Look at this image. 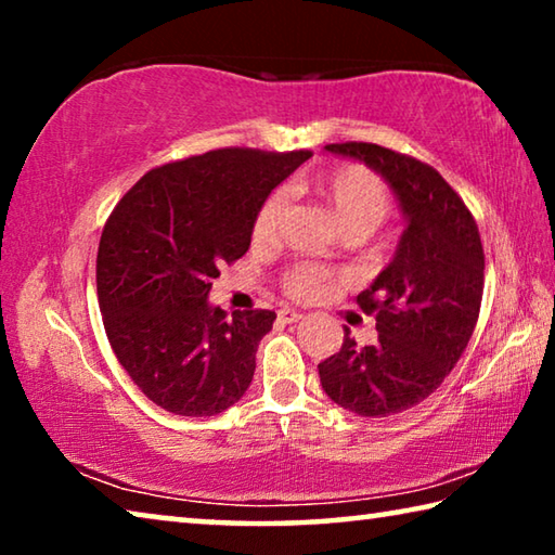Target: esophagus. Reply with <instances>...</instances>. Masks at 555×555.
Wrapping results in <instances>:
<instances>
[{
    "label": "esophagus",
    "mask_w": 555,
    "mask_h": 555,
    "mask_svg": "<svg viewBox=\"0 0 555 555\" xmlns=\"http://www.w3.org/2000/svg\"><path fill=\"white\" fill-rule=\"evenodd\" d=\"M304 313L300 311H291V308H281L279 311V321L281 323H298V321H304Z\"/></svg>",
    "instance_id": "obj_1"
}]
</instances>
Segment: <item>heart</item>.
I'll return each instance as SVG.
<instances>
[{"mask_svg": "<svg viewBox=\"0 0 555 555\" xmlns=\"http://www.w3.org/2000/svg\"><path fill=\"white\" fill-rule=\"evenodd\" d=\"M300 191L321 201L345 234L367 237L387 218L389 188L377 173L357 164H340L315 171L298 183ZM284 201L281 195H269L259 205L251 220V240L255 244H269L276 237ZM333 274L318 264H296L284 274V291L296 300H313L331 284Z\"/></svg>", "mask_w": 555, "mask_h": 555, "instance_id": "heart-1", "label": "heart"}]
</instances>
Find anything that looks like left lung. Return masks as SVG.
<instances>
[{
    "label": "left lung",
    "mask_w": 555,
    "mask_h": 555,
    "mask_svg": "<svg viewBox=\"0 0 555 555\" xmlns=\"http://www.w3.org/2000/svg\"><path fill=\"white\" fill-rule=\"evenodd\" d=\"M384 176L406 230L389 267L357 296L379 340L360 347L345 327L340 352L318 364L337 406L367 418L401 413L430 397L473 337L485 288L480 230L463 198L434 166L367 142L327 144Z\"/></svg>",
    "instance_id": "left-lung-1"
}]
</instances>
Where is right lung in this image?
<instances>
[{"instance_id":"right-lung-1","label":"right lung","mask_w":555,"mask_h":555,"mask_svg":"<svg viewBox=\"0 0 555 555\" xmlns=\"http://www.w3.org/2000/svg\"><path fill=\"white\" fill-rule=\"evenodd\" d=\"M311 152L215 149L156 166L121 195L98 247L107 340L131 382L178 416H215L247 391L274 311L208 306L251 242L269 193Z\"/></svg>"}]
</instances>
